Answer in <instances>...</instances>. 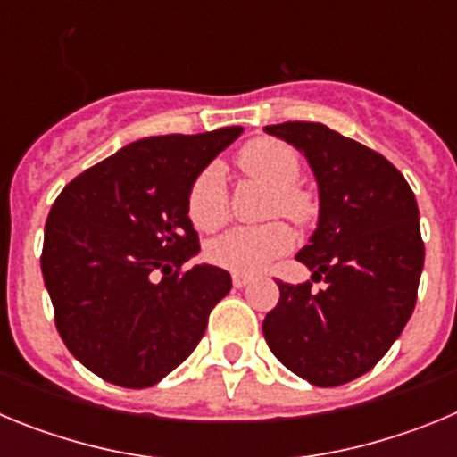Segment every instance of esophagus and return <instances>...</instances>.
Masks as SVG:
<instances>
[{
  "mask_svg": "<svg viewBox=\"0 0 457 457\" xmlns=\"http://www.w3.org/2000/svg\"><path fill=\"white\" fill-rule=\"evenodd\" d=\"M249 281H252V277H247V274H233V286L236 288H245Z\"/></svg>",
  "mask_w": 457,
  "mask_h": 457,
  "instance_id": "esophagus-1",
  "label": "esophagus"
}]
</instances>
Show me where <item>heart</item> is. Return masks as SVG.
<instances>
[{"label":"heart","mask_w":457,"mask_h":457,"mask_svg":"<svg viewBox=\"0 0 457 457\" xmlns=\"http://www.w3.org/2000/svg\"><path fill=\"white\" fill-rule=\"evenodd\" d=\"M237 167L252 180L270 189L268 212L306 224L316 212L311 194L297 187L302 173L300 155L290 144L278 139H253L237 153ZM187 215L204 233H212L228 221V189L220 164H208L194 179L187 194ZM295 236L284 221L263 226H240L210 242L208 256L215 265L236 274H258L274 258L293 247Z\"/></svg>","instance_id":"obj_1"}]
</instances>
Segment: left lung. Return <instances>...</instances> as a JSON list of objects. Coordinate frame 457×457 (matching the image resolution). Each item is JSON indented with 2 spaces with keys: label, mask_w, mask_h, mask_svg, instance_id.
I'll list each match as a JSON object with an SVG mask.
<instances>
[{
  "label": "left lung",
  "mask_w": 457,
  "mask_h": 457,
  "mask_svg": "<svg viewBox=\"0 0 457 457\" xmlns=\"http://www.w3.org/2000/svg\"><path fill=\"white\" fill-rule=\"evenodd\" d=\"M265 132L304 153L316 176L318 228L295 258L325 288L277 281L263 337L311 385H345L385 357L417 304L426 256L417 199L386 157L327 125L288 120Z\"/></svg>",
  "instance_id": "left-lung-1"
}]
</instances>
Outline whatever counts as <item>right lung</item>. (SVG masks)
Wrapping results in <instances>:
<instances>
[{"instance_id": "obj_1", "label": "right lung", "mask_w": 457, "mask_h": 457, "mask_svg": "<svg viewBox=\"0 0 457 457\" xmlns=\"http://www.w3.org/2000/svg\"><path fill=\"white\" fill-rule=\"evenodd\" d=\"M242 135L146 137L79 173L46 221L40 270L56 329L79 364L112 385H157L199 345L231 290L199 253L187 217L194 179Z\"/></svg>"}]
</instances>
